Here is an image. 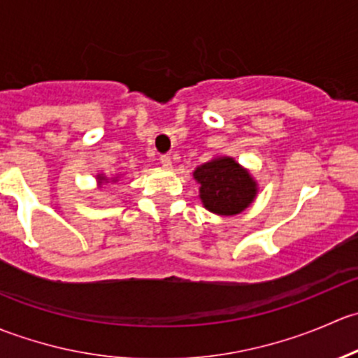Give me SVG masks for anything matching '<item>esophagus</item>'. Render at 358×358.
I'll list each match as a JSON object with an SVG mask.
<instances>
[{"instance_id":"34e87169","label":"esophagus","mask_w":358,"mask_h":358,"mask_svg":"<svg viewBox=\"0 0 358 358\" xmlns=\"http://www.w3.org/2000/svg\"><path fill=\"white\" fill-rule=\"evenodd\" d=\"M161 164L164 166V168H171V166H173L171 157H169V156H161Z\"/></svg>"}]
</instances>
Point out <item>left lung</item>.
I'll return each mask as SVG.
<instances>
[{"label": "left lung", "mask_w": 358, "mask_h": 358, "mask_svg": "<svg viewBox=\"0 0 358 358\" xmlns=\"http://www.w3.org/2000/svg\"><path fill=\"white\" fill-rule=\"evenodd\" d=\"M194 178L208 211L220 216L239 215L255 201L258 183L234 157H215L197 166Z\"/></svg>", "instance_id": "1"}]
</instances>
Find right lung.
<instances>
[{"mask_svg":"<svg viewBox=\"0 0 358 358\" xmlns=\"http://www.w3.org/2000/svg\"><path fill=\"white\" fill-rule=\"evenodd\" d=\"M96 178H99V183L106 182V176H102V175H99V176H96Z\"/></svg>","mask_w":358,"mask_h":358,"instance_id":"1","label":"right lung"}]
</instances>
